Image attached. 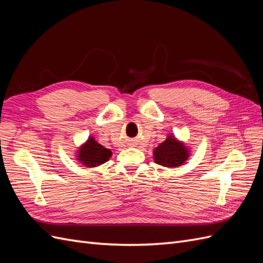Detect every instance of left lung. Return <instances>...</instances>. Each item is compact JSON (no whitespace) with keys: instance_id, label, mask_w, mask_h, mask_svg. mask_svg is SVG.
<instances>
[{"instance_id":"obj_1","label":"left lung","mask_w":263,"mask_h":263,"mask_svg":"<svg viewBox=\"0 0 263 263\" xmlns=\"http://www.w3.org/2000/svg\"><path fill=\"white\" fill-rule=\"evenodd\" d=\"M154 157L156 163L173 168L185 162L189 157V151L182 142L173 138V136H168L162 144L155 149Z\"/></svg>"}]
</instances>
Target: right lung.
Wrapping results in <instances>:
<instances>
[{"mask_svg": "<svg viewBox=\"0 0 263 263\" xmlns=\"http://www.w3.org/2000/svg\"><path fill=\"white\" fill-rule=\"evenodd\" d=\"M78 153V160L84 164V166H89V168L105 163L112 156V151L100 145L92 137L87 139Z\"/></svg>", "mask_w": 263, "mask_h": 263, "instance_id": "1", "label": "right lung"}]
</instances>
